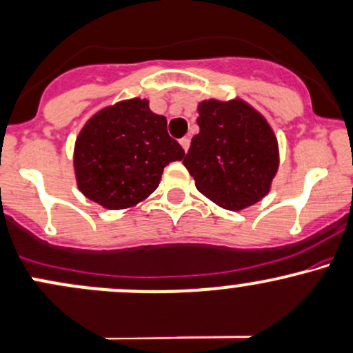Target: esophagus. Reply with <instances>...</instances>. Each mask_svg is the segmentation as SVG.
I'll list each match as a JSON object with an SVG mask.
<instances>
[{"label": "esophagus", "mask_w": 353, "mask_h": 353, "mask_svg": "<svg viewBox=\"0 0 353 353\" xmlns=\"http://www.w3.org/2000/svg\"><path fill=\"white\" fill-rule=\"evenodd\" d=\"M179 144H181V147H183L184 149V152H188L189 150V145H191V141H189V137H183L179 141Z\"/></svg>", "instance_id": "34e87169"}]
</instances>
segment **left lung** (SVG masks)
I'll list each match as a JSON object with an SVG mask.
<instances>
[{"instance_id": "1", "label": "left lung", "mask_w": 353, "mask_h": 353, "mask_svg": "<svg viewBox=\"0 0 353 353\" xmlns=\"http://www.w3.org/2000/svg\"><path fill=\"white\" fill-rule=\"evenodd\" d=\"M197 114L199 134L183 161L197 191L228 211L261 201L280 165L278 139L265 115L239 97L201 100Z\"/></svg>"}]
</instances>
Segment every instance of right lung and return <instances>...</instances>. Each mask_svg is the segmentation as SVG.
I'll use <instances>...</instances> for the list:
<instances>
[{"label": "right lung", "mask_w": 353, "mask_h": 353, "mask_svg": "<svg viewBox=\"0 0 353 353\" xmlns=\"http://www.w3.org/2000/svg\"><path fill=\"white\" fill-rule=\"evenodd\" d=\"M184 157L168 134V120L149 100H119L85 122L73 147L77 188L99 206L119 211L137 206L161 184L169 162Z\"/></svg>", "instance_id": "obj_1"}]
</instances>
